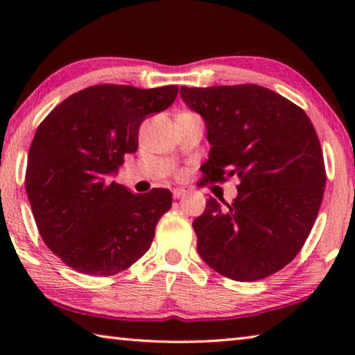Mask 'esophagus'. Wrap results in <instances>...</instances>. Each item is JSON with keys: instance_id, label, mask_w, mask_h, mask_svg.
I'll return each mask as SVG.
<instances>
[{"instance_id": "34e87169", "label": "esophagus", "mask_w": 355, "mask_h": 355, "mask_svg": "<svg viewBox=\"0 0 355 355\" xmlns=\"http://www.w3.org/2000/svg\"><path fill=\"white\" fill-rule=\"evenodd\" d=\"M183 194H184L183 189H180V188H173L172 189V197H173V199H180V197H182Z\"/></svg>"}]
</instances>
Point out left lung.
<instances>
[{"mask_svg": "<svg viewBox=\"0 0 355 355\" xmlns=\"http://www.w3.org/2000/svg\"><path fill=\"white\" fill-rule=\"evenodd\" d=\"M211 144L203 182L239 180L232 203L213 197L192 227L209 268L238 282L268 277L302 249L320 211L326 169L307 114L257 84L186 87Z\"/></svg>", "mask_w": 355, "mask_h": 355, "instance_id": "left-lung-1", "label": "left lung"}]
</instances>
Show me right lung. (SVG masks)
Here are the masks:
<instances>
[{"instance_id": "1", "label": "right lung", "mask_w": 355, "mask_h": 355, "mask_svg": "<svg viewBox=\"0 0 355 355\" xmlns=\"http://www.w3.org/2000/svg\"><path fill=\"white\" fill-rule=\"evenodd\" d=\"M177 94L173 84H97L70 95L39 125L26 194L42 239L75 271L114 275L150 249L156 224L172 207L171 191L133 194L111 177L137 150L144 119L167 110Z\"/></svg>"}]
</instances>
